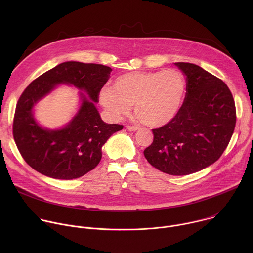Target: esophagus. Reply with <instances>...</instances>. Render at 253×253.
Returning <instances> with one entry per match:
<instances>
[{
    "mask_svg": "<svg viewBox=\"0 0 253 253\" xmlns=\"http://www.w3.org/2000/svg\"><path fill=\"white\" fill-rule=\"evenodd\" d=\"M126 129H127L128 131H131V132H135V131L139 130V127H137V126H126Z\"/></svg>",
    "mask_w": 253,
    "mask_h": 253,
    "instance_id": "34e87169",
    "label": "esophagus"
}]
</instances>
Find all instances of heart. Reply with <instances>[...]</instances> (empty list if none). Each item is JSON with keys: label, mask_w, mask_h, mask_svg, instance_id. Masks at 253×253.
<instances>
[{"label": "heart", "mask_w": 253, "mask_h": 253, "mask_svg": "<svg viewBox=\"0 0 253 253\" xmlns=\"http://www.w3.org/2000/svg\"><path fill=\"white\" fill-rule=\"evenodd\" d=\"M184 91L183 76L176 70L131 72L119 76L113 88L102 89L100 102L113 121L129 114L134 105L139 120L150 127H161L177 115Z\"/></svg>", "instance_id": "1"}]
</instances>
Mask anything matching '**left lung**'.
<instances>
[{"instance_id": "obj_1", "label": "left lung", "mask_w": 253, "mask_h": 253, "mask_svg": "<svg viewBox=\"0 0 253 253\" xmlns=\"http://www.w3.org/2000/svg\"><path fill=\"white\" fill-rule=\"evenodd\" d=\"M174 65L186 76V97L172 121L152 130L154 140L144 156L158 170L180 176L219 159L233 134L236 111L223 81L194 64Z\"/></svg>"}]
</instances>
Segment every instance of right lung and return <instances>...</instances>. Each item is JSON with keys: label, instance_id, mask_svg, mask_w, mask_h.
Here are the masks:
<instances>
[{"label": "right lung", "instance_id": "add662e5", "mask_svg": "<svg viewBox=\"0 0 253 253\" xmlns=\"http://www.w3.org/2000/svg\"><path fill=\"white\" fill-rule=\"evenodd\" d=\"M112 69L76 61L61 63L34 80L21 95L14 117L13 134L25 161L41 174L62 180L79 178L94 169L102 147L122 125L105 123L96 107L102 87ZM61 84L81 91L77 114L57 129L42 126L34 118V107Z\"/></svg>", "mask_w": 253, "mask_h": 253}]
</instances>
